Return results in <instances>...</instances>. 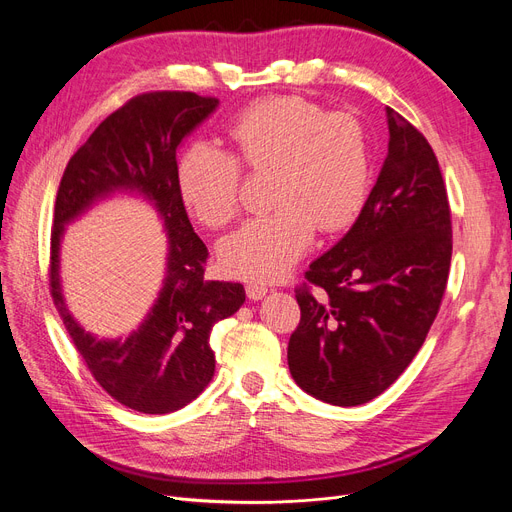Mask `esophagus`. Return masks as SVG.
Returning a JSON list of instances; mask_svg holds the SVG:
<instances>
[{"instance_id": "34e87169", "label": "esophagus", "mask_w": 512, "mask_h": 512, "mask_svg": "<svg viewBox=\"0 0 512 512\" xmlns=\"http://www.w3.org/2000/svg\"><path fill=\"white\" fill-rule=\"evenodd\" d=\"M247 297L251 299V301H259V299H263L265 294H267V286L265 284H247Z\"/></svg>"}]
</instances>
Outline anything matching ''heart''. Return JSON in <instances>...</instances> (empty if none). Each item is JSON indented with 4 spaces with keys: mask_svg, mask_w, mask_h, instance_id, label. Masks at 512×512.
Wrapping results in <instances>:
<instances>
[{
    "mask_svg": "<svg viewBox=\"0 0 512 512\" xmlns=\"http://www.w3.org/2000/svg\"><path fill=\"white\" fill-rule=\"evenodd\" d=\"M234 155L199 141L178 161L180 195L197 220L222 228L238 211L242 172L272 168L270 213L247 220L220 242L224 270L238 278L276 280L311 247L315 226H351L369 188V151L361 124L324 114L301 97H267L240 110L226 128Z\"/></svg>",
    "mask_w": 512,
    "mask_h": 512,
    "instance_id": "obj_1",
    "label": "heart"
}]
</instances>
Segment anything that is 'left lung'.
<instances>
[{
	"mask_svg": "<svg viewBox=\"0 0 512 512\" xmlns=\"http://www.w3.org/2000/svg\"><path fill=\"white\" fill-rule=\"evenodd\" d=\"M388 155L357 222L315 259L297 290L288 342L294 382L357 407L390 388L438 315L452 257L446 186L434 149L392 107Z\"/></svg>",
	"mask_w": 512,
	"mask_h": 512,
	"instance_id": "left-lung-1",
	"label": "left lung"
}]
</instances>
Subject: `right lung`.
Returning <instances> with one entry per match:
<instances>
[{"label":"right lung","mask_w":512,"mask_h":512,"mask_svg":"<svg viewBox=\"0 0 512 512\" xmlns=\"http://www.w3.org/2000/svg\"><path fill=\"white\" fill-rule=\"evenodd\" d=\"M218 105L215 97L191 91L132 97L70 157L58 188L49 257L53 303L99 386L120 405L147 415L174 413L207 388L215 371L211 328L245 303L242 284L203 278L209 253L188 220L178 186L176 149ZM116 192L143 196L165 222L167 278L139 331L99 341L65 307L59 245L70 221Z\"/></svg>","instance_id":"add662e5"}]
</instances>
